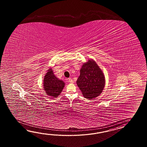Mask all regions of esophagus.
<instances>
[{
  "instance_id": "34e87169",
  "label": "esophagus",
  "mask_w": 147,
  "mask_h": 147,
  "mask_svg": "<svg viewBox=\"0 0 147 147\" xmlns=\"http://www.w3.org/2000/svg\"><path fill=\"white\" fill-rule=\"evenodd\" d=\"M68 80H69V82H70V83H71V84L74 83V81H73V80H72L71 78H69V79H68Z\"/></svg>"
}]
</instances>
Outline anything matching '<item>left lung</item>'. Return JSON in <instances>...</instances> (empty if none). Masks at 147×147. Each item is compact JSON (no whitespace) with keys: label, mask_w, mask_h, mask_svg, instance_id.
Instances as JSON below:
<instances>
[{"label":"left lung","mask_w":147,"mask_h":147,"mask_svg":"<svg viewBox=\"0 0 147 147\" xmlns=\"http://www.w3.org/2000/svg\"><path fill=\"white\" fill-rule=\"evenodd\" d=\"M77 84L84 98L92 99L100 95L105 85L103 72L92 59L84 63Z\"/></svg>","instance_id":"left-lung-1"}]
</instances>
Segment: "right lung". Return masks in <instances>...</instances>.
<instances>
[{"mask_svg": "<svg viewBox=\"0 0 147 147\" xmlns=\"http://www.w3.org/2000/svg\"><path fill=\"white\" fill-rule=\"evenodd\" d=\"M44 89L47 95L53 98L57 97L62 92L65 82L57 78L53 74V69H48L44 79Z\"/></svg>", "mask_w": 147, "mask_h": 147, "instance_id": "obj_1", "label": "right lung"}]
</instances>
